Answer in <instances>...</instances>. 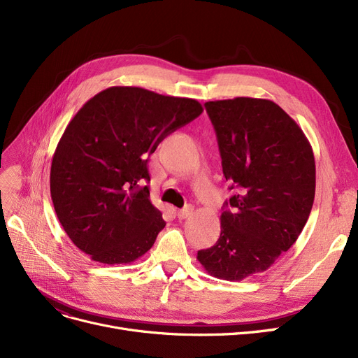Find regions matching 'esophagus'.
<instances>
[{
    "mask_svg": "<svg viewBox=\"0 0 358 358\" xmlns=\"http://www.w3.org/2000/svg\"><path fill=\"white\" fill-rule=\"evenodd\" d=\"M192 213H193V206H185V208H182V209H180L178 212H177V216H178V219H187L189 216H192Z\"/></svg>",
    "mask_w": 358,
    "mask_h": 358,
    "instance_id": "34e87169",
    "label": "esophagus"
}]
</instances>
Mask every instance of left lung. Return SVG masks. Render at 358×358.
Listing matches in <instances>:
<instances>
[{
  "mask_svg": "<svg viewBox=\"0 0 358 358\" xmlns=\"http://www.w3.org/2000/svg\"><path fill=\"white\" fill-rule=\"evenodd\" d=\"M204 107L235 194L224 203L217 242L197 259L210 275L239 281L268 270L303 231L315 199L313 150L271 100L236 97Z\"/></svg>",
  "mask_w": 358,
  "mask_h": 358,
  "instance_id": "1",
  "label": "left lung"
}]
</instances>
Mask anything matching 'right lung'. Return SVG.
I'll list each match as a JSON object with an SVG mask.
<instances>
[{
	"label": "right lung",
	"mask_w": 358,
	"mask_h": 358,
	"mask_svg": "<svg viewBox=\"0 0 358 358\" xmlns=\"http://www.w3.org/2000/svg\"><path fill=\"white\" fill-rule=\"evenodd\" d=\"M197 100L139 87H110L66 126L50 166L53 208L69 239L91 259L129 264L164 229L149 199L148 158L201 115Z\"/></svg>",
	"instance_id": "right-lung-1"
}]
</instances>
